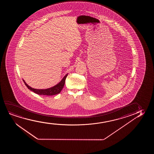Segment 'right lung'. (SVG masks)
Here are the masks:
<instances>
[{"label":"right lung","mask_w":154,"mask_h":154,"mask_svg":"<svg viewBox=\"0 0 154 154\" xmlns=\"http://www.w3.org/2000/svg\"><path fill=\"white\" fill-rule=\"evenodd\" d=\"M68 76V74H66L65 76L63 77L62 80L60 82L56 85L52 87L49 88L45 89H35L32 88L29 86H28L25 81L23 80V82L25 83L26 86H27L28 88L29 89L30 91H33L37 94L41 95H47V96H53V95H57L58 94L60 93L61 90L63 88L64 85L65 83L66 78Z\"/></svg>","instance_id":"add662e5"}]
</instances>
